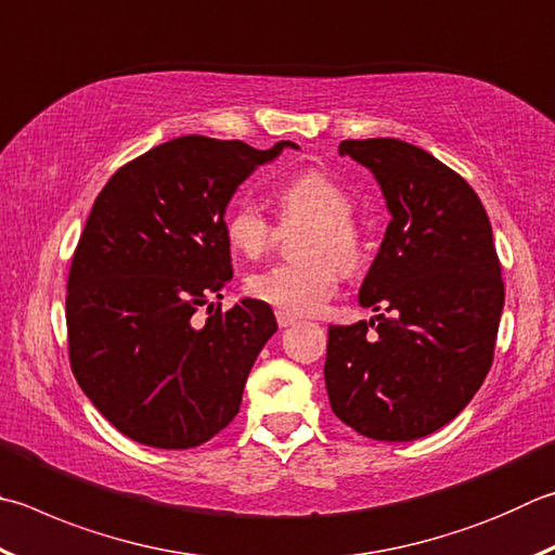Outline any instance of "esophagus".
<instances>
[{
	"label": "esophagus",
	"instance_id": "34e87169",
	"mask_svg": "<svg viewBox=\"0 0 555 555\" xmlns=\"http://www.w3.org/2000/svg\"><path fill=\"white\" fill-rule=\"evenodd\" d=\"M276 322H279V327L296 325V315H291V312H284V310H276Z\"/></svg>",
	"mask_w": 555,
	"mask_h": 555
}]
</instances>
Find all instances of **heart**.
Segmentation results:
<instances>
[{
  "label": "heart",
  "instance_id": "obj_1",
  "mask_svg": "<svg viewBox=\"0 0 555 555\" xmlns=\"http://www.w3.org/2000/svg\"><path fill=\"white\" fill-rule=\"evenodd\" d=\"M276 198L284 218L310 220L298 249L306 259L257 271L247 279V294L291 315H308L335 296L338 267L349 271L359 264L361 235L349 218L354 201L335 179L315 169L288 179ZM225 237L240 255L257 259L271 247L274 225L259 206L243 201L225 218Z\"/></svg>",
  "mask_w": 555,
  "mask_h": 555
}]
</instances>
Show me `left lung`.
<instances>
[{"mask_svg":"<svg viewBox=\"0 0 555 555\" xmlns=\"http://www.w3.org/2000/svg\"><path fill=\"white\" fill-rule=\"evenodd\" d=\"M378 179L390 223L359 291L383 310L327 330L332 412L376 441H412L468 405L495 357L505 284L476 191L396 138L341 140Z\"/></svg>","mask_w":555,"mask_h":555,"instance_id":"obj_1","label":"left lung"}]
</instances>
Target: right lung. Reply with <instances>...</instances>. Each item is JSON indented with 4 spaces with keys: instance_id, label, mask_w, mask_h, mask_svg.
<instances>
[{
    "instance_id": "1",
    "label": "right lung",
    "mask_w": 555,
    "mask_h": 555,
    "mask_svg": "<svg viewBox=\"0 0 555 555\" xmlns=\"http://www.w3.org/2000/svg\"><path fill=\"white\" fill-rule=\"evenodd\" d=\"M284 147L181 135L130 159L99 191L67 279L69 366L120 435L191 449L240 412L245 380L276 332L267 304L220 310L233 279L225 208ZM207 310V320L197 310Z\"/></svg>"
}]
</instances>
